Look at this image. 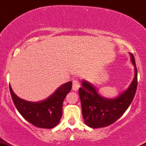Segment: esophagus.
<instances>
[{
  "label": "esophagus",
  "mask_w": 146,
  "mask_h": 146,
  "mask_svg": "<svg viewBox=\"0 0 146 146\" xmlns=\"http://www.w3.org/2000/svg\"><path fill=\"white\" fill-rule=\"evenodd\" d=\"M72 90L74 91H76L79 90L80 87V82L78 79H74L72 82Z\"/></svg>",
  "instance_id": "1"
}]
</instances>
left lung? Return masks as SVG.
Here are the masks:
<instances>
[{"instance_id":"8db88e82","label":"left lung","mask_w":146,"mask_h":146,"mask_svg":"<svg viewBox=\"0 0 146 146\" xmlns=\"http://www.w3.org/2000/svg\"><path fill=\"white\" fill-rule=\"evenodd\" d=\"M134 66V78L127 90L115 98H106L98 94L96 87L86 80L82 82L79 94L85 124L91 128H101L113 124L131 103L137 88V69L134 57L130 53Z\"/></svg>"}]
</instances>
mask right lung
Wrapping results in <instances>:
<instances>
[{
	"mask_svg": "<svg viewBox=\"0 0 146 146\" xmlns=\"http://www.w3.org/2000/svg\"><path fill=\"white\" fill-rule=\"evenodd\" d=\"M72 82L62 84L45 100L31 102L15 95L10 85L12 99L18 112L27 121L36 127L52 129L60 122L62 115V103L72 89Z\"/></svg>",
	"mask_w": 146,
	"mask_h": 146,
	"instance_id": "obj_1",
	"label": "right lung"
}]
</instances>
